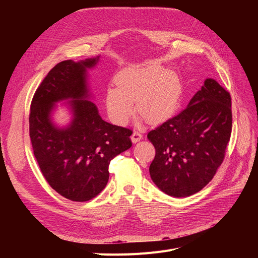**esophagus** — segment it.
<instances>
[{"instance_id":"esophagus-1","label":"esophagus","mask_w":258,"mask_h":258,"mask_svg":"<svg viewBox=\"0 0 258 258\" xmlns=\"http://www.w3.org/2000/svg\"><path fill=\"white\" fill-rule=\"evenodd\" d=\"M141 139H142V134H141L140 132H138V131H135V132L133 133V135H132V141H133L134 143H137V142H139Z\"/></svg>"}]
</instances>
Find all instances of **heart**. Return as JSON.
Masks as SVG:
<instances>
[{
  "instance_id": "obj_1",
  "label": "heart",
  "mask_w": 258,
  "mask_h": 258,
  "mask_svg": "<svg viewBox=\"0 0 258 258\" xmlns=\"http://www.w3.org/2000/svg\"><path fill=\"white\" fill-rule=\"evenodd\" d=\"M117 85L106 89L105 106L110 119L120 125L134 115L135 100L138 112L152 123L169 118L182 94L177 75L160 66L128 68L117 76Z\"/></svg>"
}]
</instances>
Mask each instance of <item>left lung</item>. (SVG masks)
<instances>
[{"instance_id": "8db88e82", "label": "left lung", "mask_w": 258, "mask_h": 258, "mask_svg": "<svg viewBox=\"0 0 258 258\" xmlns=\"http://www.w3.org/2000/svg\"><path fill=\"white\" fill-rule=\"evenodd\" d=\"M231 131L230 93L208 78L186 108L147 134L156 150L152 180L174 198L199 192L223 163Z\"/></svg>"}]
</instances>
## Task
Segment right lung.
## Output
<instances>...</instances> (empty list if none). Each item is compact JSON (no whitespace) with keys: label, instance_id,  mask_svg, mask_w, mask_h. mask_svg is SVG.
Instances as JSON below:
<instances>
[{"label":"right lung","instance_id":"1","mask_svg":"<svg viewBox=\"0 0 258 258\" xmlns=\"http://www.w3.org/2000/svg\"><path fill=\"white\" fill-rule=\"evenodd\" d=\"M98 57L58 62L44 78L30 105L29 135L33 154L48 184L61 197L87 202L106 186L111 160L132 146L133 131L107 123L87 100V69ZM71 99L74 120L58 129L51 123L55 102Z\"/></svg>","mask_w":258,"mask_h":258}]
</instances>
